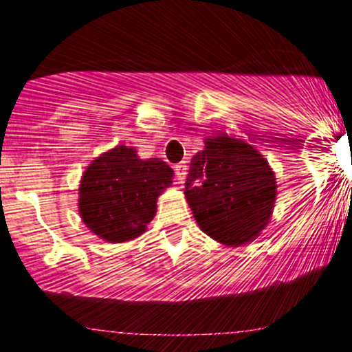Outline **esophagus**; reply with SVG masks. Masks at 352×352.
I'll return each instance as SVG.
<instances>
[{
	"label": "esophagus",
	"instance_id": "obj_1",
	"mask_svg": "<svg viewBox=\"0 0 352 352\" xmlns=\"http://www.w3.org/2000/svg\"><path fill=\"white\" fill-rule=\"evenodd\" d=\"M185 175H187V165H185V164H177L175 165L177 182H179V184H182V182L185 180Z\"/></svg>",
	"mask_w": 352,
	"mask_h": 352
}]
</instances>
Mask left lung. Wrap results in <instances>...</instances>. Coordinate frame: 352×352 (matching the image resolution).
Wrapping results in <instances>:
<instances>
[{
	"label": "left lung",
	"instance_id": "1",
	"mask_svg": "<svg viewBox=\"0 0 352 352\" xmlns=\"http://www.w3.org/2000/svg\"><path fill=\"white\" fill-rule=\"evenodd\" d=\"M185 199L200 228L228 246L260 235L273 213L276 179L268 160L243 140L205 139L185 180Z\"/></svg>",
	"mask_w": 352,
	"mask_h": 352
}]
</instances>
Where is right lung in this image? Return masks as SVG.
<instances>
[{
    "instance_id": "1",
    "label": "right lung",
    "mask_w": 352,
    "mask_h": 352,
    "mask_svg": "<svg viewBox=\"0 0 352 352\" xmlns=\"http://www.w3.org/2000/svg\"><path fill=\"white\" fill-rule=\"evenodd\" d=\"M173 170L159 159L142 160L117 145L89 164L79 185V213L94 235L111 243L134 240L147 230L157 199L170 187Z\"/></svg>"
}]
</instances>
